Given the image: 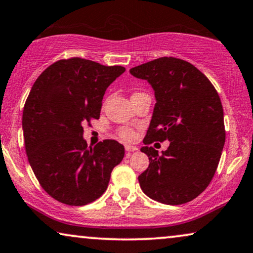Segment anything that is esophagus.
<instances>
[{
    "label": "esophagus",
    "instance_id": "esophagus-1",
    "mask_svg": "<svg viewBox=\"0 0 253 253\" xmlns=\"http://www.w3.org/2000/svg\"><path fill=\"white\" fill-rule=\"evenodd\" d=\"M125 149H126L127 153H130V152H135V150H137V147L130 146V145H125Z\"/></svg>",
    "mask_w": 253,
    "mask_h": 253
}]
</instances>
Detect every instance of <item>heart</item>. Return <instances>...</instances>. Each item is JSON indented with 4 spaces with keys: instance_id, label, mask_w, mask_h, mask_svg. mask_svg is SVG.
<instances>
[{
    "instance_id": "heart-1",
    "label": "heart",
    "mask_w": 253,
    "mask_h": 253,
    "mask_svg": "<svg viewBox=\"0 0 253 253\" xmlns=\"http://www.w3.org/2000/svg\"><path fill=\"white\" fill-rule=\"evenodd\" d=\"M118 135L123 140H125V141H132V140H134V137H135V133L130 128H121L118 132Z\"/></svg>"
}]
</instances>
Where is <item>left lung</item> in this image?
Listing matches in <instances>:
<instances>
[{"label":"left lung","instance_id":"8db88e82","mask_svg":"<svg viewBox=\"0 0 253 253\" xmlns=\"http://www.w3.org/2000/svg\"><path fill=\"white\" fill-rule=\"evenodd\" d=\"M154 89L156 104L141 152L149 166L139 176L152 200L178 206L196 198L211 182L225 142L219 95L193 64L161 57L129 70ZM171 141L159 155L148 145Z\"/></svg>","mask_w":253,"mask_h":253}]
</instances>
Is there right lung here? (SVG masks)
Listing matches in <instances>:
<instances>
[{
	"label": "right lung",
	"mask_w": 253,
	"mask_h": 253,
	"mask_svg": "<svg viewBox=\"0 0 253 253\" xmlns=\"http://www.w3.org/2000/svg\"><path fill=\"white\" fill-rule=\"evenodd\" d=\"M125 70L73 57L51 64L34 83L22 117L25 152L42 188L58 202H93L124 159L116 140L87 147L83 125L99 119L105 91Z\"/></svg>",
	"instance_id": "right-lung-1"
}]
</instances>
